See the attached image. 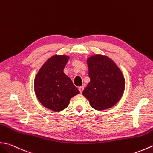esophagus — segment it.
<instances>
[{
	"mask_svg": "<svg viewBox=\"0 0 153 153\" xmlns=\"http://www.w3.org/2000/svg\"><path fill=\"white\" fill-rule=\"evenodd\" d=\"M83 89H84V87H83V86H81V87H79V92L81 93V94H82V93Z\"/></svg>",
	"mask_w": 153,
	"mask_h": 153,
	"instance_id": "esophagus-1",
	"label": "esophagus"
}]
</instances>
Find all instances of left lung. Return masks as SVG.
Segmentation results:
<instances>
[{
    "label": "left lung",
    "instance_id": "left-lung-1",
    "mask_svg": "<svg viewBox=\"0 0 153 153\" xmlns=\"http://www.w3.org/2000/svg\"><path fill=\"white\" fill-rule=\"evenodd\" d=\"M90 82L82 94L96 110L111 108L123 94L125 79L113 60L103 55H95L88 59Z\"/></svg>",
    "mask_w": 153,
    "mask_h": 153
}]
</instances>
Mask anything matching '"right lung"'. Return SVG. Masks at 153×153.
Here are the masks:
<instances>
[{
	"label": "right lung",
	"mask_w": 153,
	"mask_h": 153,
	"mask_svg": "<svg viewBox=\"0 0 153 153\" xmlns=\"http://www.w3.org/2000/svg\"><path fill=\"white\" fill-rule=\"evenodd\" d=\"M69 57H51L40 69L34 80L35 94L46 108L61 111L66 108L71 98L79 94L70 77L64 73Z\"/></svg>",
	"instance_id": "obj_1"
}]
</instances>
